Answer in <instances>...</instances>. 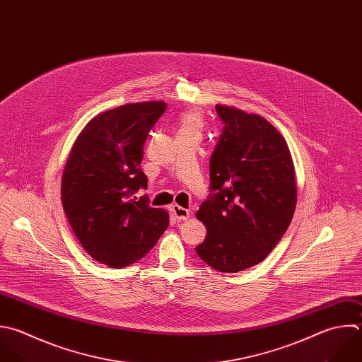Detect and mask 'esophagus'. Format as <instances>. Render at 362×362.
Here are the masks:
<instances>
[{
	"mask_svg": "<svg viewBox=\"0 0 362 362\" xmlns=\"http://www.w3.org/2000/svg\"><path fill=\"white\" fill-rule=\"evenodd\" d=\"M173 214L180 221H185V219L189 218V211L182 208V206H180V205H173Z\"/></svg>",
	"mask_w": 362,
	"mask_h": 362,
	"instance_id": "obj_1",
	"label": "esophagus"
}]
</instances>
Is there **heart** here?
<instances>
[{
	"label": "heart",
	"mask_w": 362,
	"mask_h": 362,
	"mask_svg": "<svg viewBox=\"0 0 362 362\" xmlns=\"http://www.w3.org/2000/svg\"><path fill=\"white\" fill-rule=\"evenodd\" d=\"M202 129V116L197 110H189L184 113L180 119V133L199 134Z\"/></svg>",
	"instance_id": "heart-1"
}]
</instances>
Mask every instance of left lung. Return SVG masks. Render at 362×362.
I'll list each match as a JSON object with an SVG mask.
<instances>
[{
	"label": "left lung",
	"instance_id": "obj_1",
	"mask_svg": "<svg viewBox=\"0 0 362 362\" xmlns=\"http://www.w3.org/2000/svg\"><path fill=\"white\" fill-rule=\"evenodd\" d=\"M225 123L211 156V189L197 218L205 225L198 256L222 273L260 263L286 233L297 184L290 150L264 117L216 105Z\"/></svg>",
	"mask_w": 362,
	"mask_h": 362
}]
</instances>
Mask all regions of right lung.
<instances>
[{
  "mask_svg": "<svg viewBox=\"0 0 362 362\" xmlns=\"http://www.w3.org/2000/svg\"><path fill=\"white\" fill-rule=\"evenodd\" d=\"M167 103H127L95 116L66 160L61 195L68 221L95 260L113 269L146 256L170 223L163 208L137 198L147 188L143 147Z\"/></svg>",
  "mask_w": 362,
  "mask_h": 362,
  "instance_id": "1",
  "label": "right lung"
}]
</instances>
